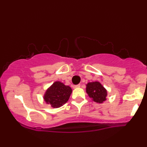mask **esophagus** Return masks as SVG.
I'll use <instances>...</instances> for the list:
<instances>
[{"label": "esophagus", "instance_id": "34e87169", "mask_svg": "<svg viewBox=\"0 0 147 147\" xmlns=\"http://www.w3.org/2000/svg\"><path fill=\"white\" fill-rule=\"evenodd\" d=\"M80 87V84H78V85H76V86H73V88L74 89H76V88H78Z\"/></svg>", "mask_w": 147, "mask_h": 147}]
</instances>
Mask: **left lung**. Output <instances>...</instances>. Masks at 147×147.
Instances as JSON below:
<instances>
[{
  "instance_id": "left-lung-1",
  "label": "left lung",
  "mask_w": 147,
  "mask_h": 147,
  "mask_svg": "<svg viewBox=\"0 0 147 147\" xmlns=\"http://www.w3.org/2000/svg\"><path fill=\"white\" fill-rule=\"evenodd\" d=\"M86 93L89 98L96 103H104L107 100L108 91L99 82H91L87 84Z\"/></svg>"
}]
</instances>
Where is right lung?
Returning <instances> with one entry per match:
<instances>
[{
	"mask_svg": "<svg viewBox=\"0 0 147 147\" xmlns=\"http://www.w3.org/2000/svg\"><path fill=\"white\" fill-rule=\"evenodd\" d=\"M70 86L56 81L47 89L43 95L44 101L53 108H58L68 101L72 93Z\"/></svg>",
	"mask_w": 147,
	"mask_h": 147,
	"instance_id": "1",
	"label": "right lung"
}]
</instances>
